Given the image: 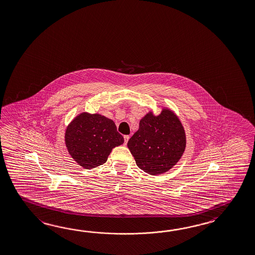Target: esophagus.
<instances>
[{
    "label": "esophagus",
    "instance_id": "1",
    "mask_svg": "<svg viewBox=\"0 0 255 255\" xmlns=\"http://www.w3.org/2000/svg\"><path fill=\"white\" fill-rule=\"evenodd\" d=\"M128 139H129V136H128V135H126V136H124L125 145H127V143L128 141Z\"/></svg>",
    "mask_w": 255,
    "mask_h": 255
}]
</instances>
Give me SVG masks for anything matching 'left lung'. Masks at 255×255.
<instances>
[{
	"label": "left lung",
	"mask_w": 255,
	"mask_h": 255,
	"mask_svg": "<svg viewBox=\"0 0 255 255\" xmlns=\"http://www.w3.org/2000/svg\"><path fill=\"white\" fill-rule=\"evenodd\" d=\"M184 128L174 113L163 109L155 117L148 113L138 130L128 142L136 165L151 175L161 174L175 165L184 153L186 139Z\"/></svg>",
	"instance_id": "8db88e82"
}]
</instances>
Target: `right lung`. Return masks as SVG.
<instances>
[{"label":"right lung","mask_w":255,"mask_h":255,"mask_svg":"<svg viewBox=\"0 0 255 255\" xmlns=\"http://www.w3.org/2000/svg\"><path fill=\"white\" fill-rule=\"evenodd\" d=\"M66 146L71 157L85 169L106 163L112 148L124 142L111 119L83 113L73 119L65 134Z\"/></svg>","instance_id":"obj_1"}]
</instances>
